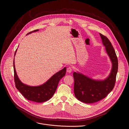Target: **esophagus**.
I'll return each mask as SVG.
<instances>
[{
	"label": "esophagus",
	"mask_w": 129,
	"mask_h": 129,
	"mask_svg": "<svg viewBox=\"0 0 129 129\" xmlns=\"http://www.w3.org/2000/svg\"><path fill=\"white\" fill-rule=\"evenodd\" d=\"M73 71V68L72 67H68L67 68V72L69 73H71Z\"/></svg>",
	"instance_id": "esophagus-1"
}]
</instances>
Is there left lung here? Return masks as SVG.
I'll use <instances>...</instances> for the list:
<instances>
[{
	"label": "left lung",
	"mask_w": 129,
	"mask_h": 129,
	"mask_svg": "<svg viewBox=\"0 0 129 129\" xmlns=\"http://www.w3.org/2000/svg\"><path fill=\"white\" fill-rule=\"evenodd\" d=\"M100 36L112 62V68L110 76L103 81L94 80L79 73H74L75 95L84 103H92L106 97L113 90L116 82L118 66L117 57L109 40L101 33Z\"/></svg>",
	"instance_id": "left-lung-1"
}]
</instances>
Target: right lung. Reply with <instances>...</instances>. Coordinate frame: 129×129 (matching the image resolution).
Segmentation results:
<instances>
[{"label":"right lung","instance_id":"obj_1","mask_svg":"<svg viewBox=\"0 0 129 129\" xmlns=\"http://www.w3.org/2000/svg\"><path fill=\"white\" fill-rule=\"evenodd\" d=\"M39 31L35 30L29 32L27 34ZM15 51L14 55L16 54ZM13 67L14 73V82L16 88L19 91L25 98L28 100L36 102H44L49 100L55 92L58 82L66 73V68L64 67L60 72L56 73L45 83L38 86H30L23 84L19 79L15 68L14 60H13Z\"/></svg>","mask_w":129,"mask_h":129}]
</instances>
